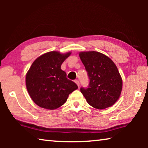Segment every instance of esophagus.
<instances>
[{
  "label": "esophagus",
  "instance_id": "obj_1",
  "mask_svg": "<svg viewBox=\"0 0 148 148\" xmlns=\"http://www.w3.org/2000/svg\"><path fill=\"white\" fill-rule=\"evenodd\" d=\"M75 82H76V84H77V86H78V87H79V82L78 81V80H76V81H75Z\"/></svg>",
  "mask_w": 148,
  "mask_h": 148
}]
</instances>
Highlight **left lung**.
Returning a JSON list of instances; mask_svg holds the SVG:
<instances>
[{
    "label": "left lung",
    "instance_id": "obj_1",
    "mask_svg": "<svg viewBox=\"0 0 148 148\" xmlns=\"http://www.w3.org/2000/svg\"><path fill=\"white\" fill-rule=\"evenodd\" d=\"M79 56L89 78L88 87L80 89L87 102L99 110L112 106L119 99L123 86L116 65L100 52L82 51Z\"/></svg>",
    "mask_w": 148,
    "mask_h": 148
}]
</instances>
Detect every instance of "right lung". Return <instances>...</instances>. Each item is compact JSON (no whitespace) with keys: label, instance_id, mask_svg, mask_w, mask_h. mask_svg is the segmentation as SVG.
I'll list each match as a JSON object with an SVG mask.
<instances>
[{"label":"right lung","instance_id":"add662e5","mask_svg":"<svg viewBox=\"0 0 148 148\" xmlns=\"http://www.w3.org/2000/svg\"><path fill=\"white\" fill-rule=\"evenodd\" d=\"M71 52L64 54L49 51L32 62L26 74L27 91L38 106L55 110L63 105L69 95L77 89V85L66 77L61 64Z\"/></svg>","mask_w":148,"mask_h":148}]
</instances>
